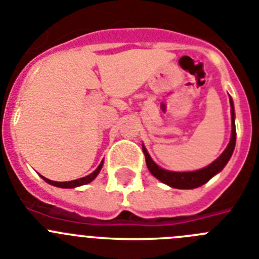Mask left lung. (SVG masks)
Masks as SVG:
<instances>
[{
  "instance_id": "1",
  "label": "left lung",
  "mask_w": 259,
  "mask_h": 259,
  "mask_svg": "<svg viewBox=\"0 0 259 259\" xmlns=\"http://www.w3.org/2000/svg\"><path fill=\"white\" fill-rule=\"evenodd\" d=\"M231 104V119H232V132H231V140L228 146L226 148L223 153L215 159L212 163L209 166L203 167L201 170L197 171H188V172H175V171L163 170L161 167L154 163L152 158H150L149 153L145 149V146L143 145V152L145 154L146 166L149 168L153 176H155L158 180H161L164 184L170 185L172 188L178 189H193L201 187L202 184L209 182L212 176L221 172L224 168V166L230 161L231 155H232L235 145H236V127H235V109H233L232 98L230 97Z\"/></svg>"
}]
</instances>
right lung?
Returning <instances> with one entry per match:
<instances>
[{
  "label": "right lung",
  "instance_id": "1",
  "mask_svg": "<svg viewBox=\"0 0 259 259\" xmlns=\"http://www.w3.org/2000/svg\"><path fill=\"white\" fill-rule=\"evenodd\" d=\"M102 164H104V161L100 163V166H98L92 174H89L88 176H84V178H80V179L72 180V182H53V180L47 179V178H44V176H41V178H42L47 183H49V184L54 185V187H59V188H76V187L88 184V183H91L92 180H95L96 176H97L98 174H100V171H101Z\"/></svg>",
  "mask_w": 259,
  "mask_h": 259
}]
</instances>
